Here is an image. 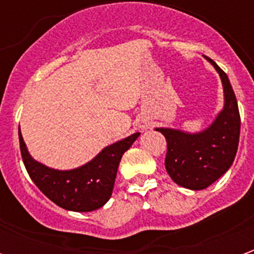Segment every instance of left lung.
<instances>
[{"label": "left lung", "mask_w": 254, "mask_h": 254, "mask_svg": "<svg viewBox=\"0 0 254 254\" xmlns=\"http://www.w3.org/2000/svg\"><path fill=\"white\" fill-rule=\"evenodd\" d=\"M223 84L224 106L215 121L202 132L188 133L180 129L156 127L167 141L166 170L180 187L201 190L229 170L240 143L241 118L238 103L227 74L212 61Z\"/></svg>", "instance_id": "left-lung-1"}]
</instances>
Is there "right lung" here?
Instances as JSON below:
<instances>
[{
  "mask_svg": "<svg viewBox=\"0 0 254 254\" xmlns=\"http://www.w3.org/2000/svg\"><path fill=\"white\" fill-rule=\"evenodd\" d=\"M138 136L140 133H133L129 137L106 147L81 167L56 170L32 159L19 127L21 158L31 180L54 204L74 212L95 211L109 201L122 155Z\"/></svg>",
  "mask_w": 254,
  "mask_h": 254,
  "instance_id": "right-lung-1",
  "label": "right lung"
}]
</instances>
